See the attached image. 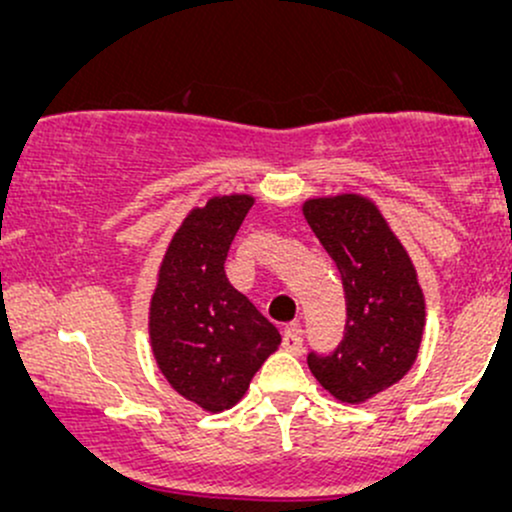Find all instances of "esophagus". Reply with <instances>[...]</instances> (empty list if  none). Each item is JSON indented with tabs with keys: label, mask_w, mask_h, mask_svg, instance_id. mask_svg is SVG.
I'll list each match as a JSON object with an SVG mask.
<instances>
[{
	"label": "esophagus",
	"mask_w": 512,
	"mask_h": 512,
	"mask_svg": "<svg viewBox=\"0 0 512 512\" xmlns=\"http://www.w3.org/2000/svg\"><path fill=\"white\" fill-rule=\"evenodd\" d=\"M281 346H284L289 354H301L303 351V330L301 325H291L284 330V337H281Z\"/></svg>",
	"instance_id": "esophagus-1"
}]
</instances>
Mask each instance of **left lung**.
<instances>
[{"instance_id": "obj_1", "label": "left lung", "mask_w": 512, "mask_h": 512, "mask_svg": "<svg viewBox=\"0 0 512 512\" xmlns=\"http://www.w3.org/2000/svg\"><path fill=\"white\" fill-rule=\"evenodd\" d=\"M305 219L342 274L346 325L332 351H310L308 368L339 402H366L404 378L419 354L424 293L395 233L356 195L310 199Z\"/></svg>"}]
</instances>
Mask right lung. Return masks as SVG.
I'll return each mask as SVG.
<instances>
[{
    "label": "right lung",
    "mask_w": 512,
    "mask_h": 512,
    "mask_svg": "<svg viewBox=\"0 0 512 512\" xmlns=\"http://www.w3.org/2000/svg\"><path fill=\"white\" fill-rule=\"evenodd\" d=\"M252 197L209 199L187 216L161 264L149 332L158 368L175 392L207 411L231 409L248 390L279 330L223 272Z\"/></svg>",
    "instance_id": "obj_1"
}]
</instances>
